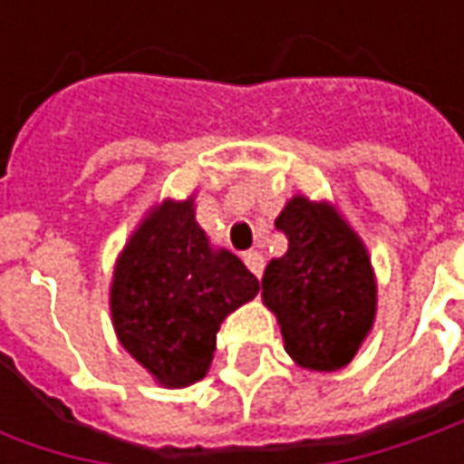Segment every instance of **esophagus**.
Segmentation results:
<instances>
[{"label": "esophagus", "mask_w": 464, "mask_h": 464, "mask_svg": "<svg viewBox=\"0 0 464 464\" xmlns=\"http://www.w3.org/2000/svg\"><path fill=\"white\" fill-rule=\"evenodd\" d=\"M245 266L256 274V276H263V266H266V260L260 256L258 250H250V253H245Z\"/></svg>", "instance_id": "34e87169"}]
</instances>
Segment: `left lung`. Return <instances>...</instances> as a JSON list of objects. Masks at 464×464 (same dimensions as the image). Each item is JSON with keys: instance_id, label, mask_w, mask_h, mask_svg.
I'll return each instance as SVG.
<instances>
[{"instance_id": "8db88e82", "label": "left lung", "mask_w": 464, "mask_h": 464, "mask_svg": "<svg viewBox=\"0 0 464 464\" xmlns=\"http://www.w3.org/2000/svg\"><path fill=\"white\" fill-rule=\"evenodd\" d=\"M289 240L266 266L263 304L276 314L284 348L314 372L346 366L377 314V281L362 237L335 206L295 196L278 214Z\"/></svg>"}]
</instances>
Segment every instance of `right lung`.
<instances>
[{
	"label": "right lung",
	"instance_id": "right-lung-1",
	"mask_svg": "<svg viewBox=\"0 0 464 464\" xmlns=\"http://www.w3.org/2000/svg\"><path fill=\"white\" fill-rule=\"evenodd\" d=\"M258 278L229 250H214L196 222L193 196L162 201L121 250L111 314L121 346L162 387L204 380L217 330L258 295Z\"/></svg>",
	"mask_w": 464,
	"mask_h": 464
}]
</instances>
